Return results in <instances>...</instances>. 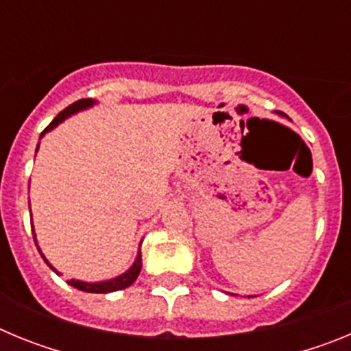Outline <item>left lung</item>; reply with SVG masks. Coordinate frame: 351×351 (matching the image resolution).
<instances>
[{"mask_svg":"<svg viewBox=\"0 0 351 351\" xmlns=\"http://www.w3.org/2000/svg\"><path fill=\"white\" fill-rule=\"evenodd\" d=\"M278 114H281V112H278ZM281 116H285V114H281Z\"/></svg>","mask_w":351,"mask_h":351,"instance_id":"left-lung-1","label":"left lung"}]
</instances>
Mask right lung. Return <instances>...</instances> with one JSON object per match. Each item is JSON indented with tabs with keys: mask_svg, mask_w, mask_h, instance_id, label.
Masks as SVG:
<instances>
[{
	"mask_svg": "<svg viewBox=\"0 0 351 351\" xmlns=\"http://www.w3.org/2000/svg\"><path fill=\"white\" fill-rule=\"evenodd\" d=\"M95 104H96V101L91 100V98H82V100H77L75 104L68 105L64 110H61V112L58 114L54 119H52L51 125L43 130L42 137H43V133L49 132V130H52V128H56V126L60 125V123H63L66 117H70L71 114L79 112V110H84V108L93 107ZM36 151H38V147H36ZM33 237H35V235H33ZM35 244H36V237H35ZM38 251H40V247H38ZM40 255H42V251H40ZM42 258L45 260V263H47L49 267H51L52 271L56 272V274H60V272L56 271L51 263L47 262V258H45V256L42 255ZM141 269H142V255H141V250H138V255H137V258H135V262H133L132 267H130L128 271L125 272V274L117 276V278H114V280L101 281V283H86V281L70 280V281H68V285H70V287H73V288H77V290L88 291V293H108V291H116V290H123V288H128L130 285H132L133 281L138 278V274H141Z\"/></svg>",
	"mask_w": 351,
	"mask_h": 351,
	"instance_id": "add662e5",
	"label": "right lung"
}]
</instances>
